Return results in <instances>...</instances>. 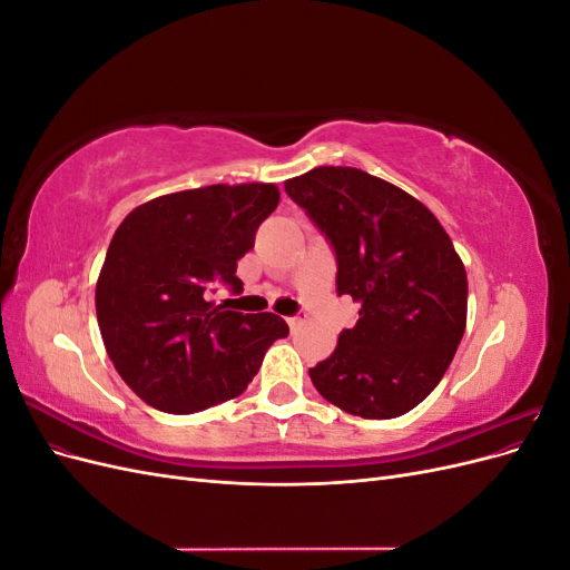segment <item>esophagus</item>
<instances>
[{
    "label": "esophagus",
    "mask_w": 570,
    "mask_h": 570,
    "mask_svg": "<svg viewBox=\"0 0 570 570\" xmlns=\"http://www.w3.org/2000/svg\"><path fill=\"white\" fill-rule=\"evenodd\" d=\"M302 321H304L302 316H289V318H287V325H289V331H297V327L302 325Z\"/></svg>",
    "instance_id": "obj_1"
}]
</instances>
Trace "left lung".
Returning a JSON list of instances; mask_svg holds the SVG:
<instances>
[{
  "label": "left lung",
  "instance_id": "8db88e82",
  "mask_svg": "<svg viewBox=\"0 0 570 570\" xmlns=\"http://www.w3.org/2000/svg\"><path fill=\"white\" fill-rule=\"evenodd\" d=\"M285 193L331 239L337 295L358 321L308 368L327 402L361 419L419 406L450 368L465 331L469 281L450 235L416 197L352 166H318Z\"/></svg>",
  "mask_w": 570,
  "mask_h": 570
}]
</instances>
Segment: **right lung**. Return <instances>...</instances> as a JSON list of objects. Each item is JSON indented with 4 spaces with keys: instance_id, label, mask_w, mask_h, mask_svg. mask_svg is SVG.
I'll list each match as a JSON object with an SVG mask.
<instances>
[{
    "instance_id": "right-lung-1",
    "label": "right lung",
    "mask_w": 570,
    "mask_h": 570,
    "mask_svg": "<svg viewBox=\"0 0 570 570\" xmlns=\"http://www.w3.org/2000/svg\"><path fill=\"white\" fill-rule=\"evenodd\" d=\"M281 202L273 183L206 185L149 199L111 237L95 306L118 375L149 406L195 413L243 394L287 323L239 314L218 285L243 292L237 262Z\"/></svg>"
}]
</instances>
